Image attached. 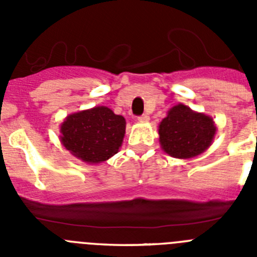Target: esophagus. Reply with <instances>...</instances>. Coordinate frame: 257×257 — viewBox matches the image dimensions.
<instances>
[{
	"mask_svg": "<svg viewBox=\"0 0 257 257\" xmlns=\"http://www.w3.org/2000/svg\"><path fill=\"white\" fill-rule=\"evenodd\" d=\"M140 122H148L149 121V115L148 114H142L139 118H138Z\"/></svg>",
	"mask_w": 257,
	"mask_h": 257,
	"instance_id": "esophagus-1",
	"label": "esophagus"
}]
</instances>
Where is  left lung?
I'll return each mask as SVG.
<instances>
[{
  "label": "left lung",
  "instance_id": "1",
  "mask_svg": "<svg viewBox=\"0 0 257 257\" xmlns=\"http://www.w3.org/2000/svg\"><path fill=\"white\" fill-rule=\"evenodd\" d=\"M162 149L175 158H192L203 153L216 133L212 118L179 104L160 123Z\"/></svg>",
  "mask_w": 257,
  "mask_h": 257
}]
</instances>
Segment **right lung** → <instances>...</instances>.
<instances>
[{
  "mask_svg": "<svg viewBox=\"0 0 257 257\" xmlns=\"http://www.w3.org/2000/svg\"><path fill=\"white\" fill-rule=\"evenodd\" d=\"M126 121L106 106L68 115L60 127V140L74 157L100 163L114 156L123 142Z\"/></svg>",
  "mask_w": 257,
  "mask_h": 257,
  "instance_id": "add662e5",
  "label": "right lung"
}]
</instances>
